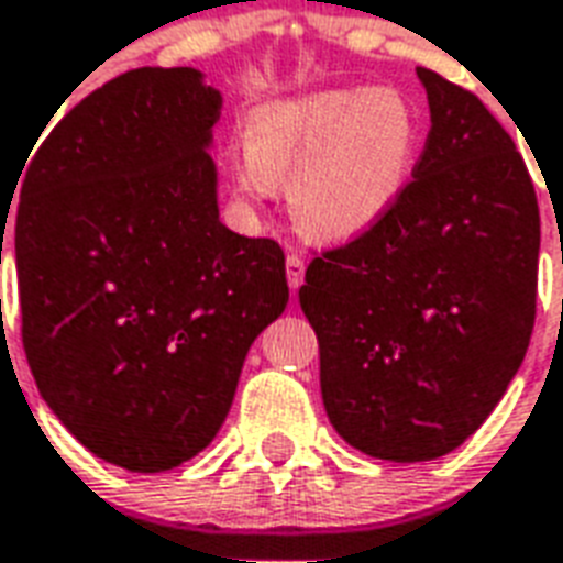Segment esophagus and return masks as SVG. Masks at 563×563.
I'll use <instances>...</instances> for the list:
<instances>
[{"label":"esophagus","mask_w":563,"mask_h":563,"mask_svg":"<svg viewBox=\"0 0 563 563\" xmlns=\"http://www.w3.org/2000/svg\"><path fill=\"white\" fill-rule=\"evenodd\" d=\"M303 260L298 256V253H292V256H286V280H289V289L292 292H298L301 289V283H303Z\"/></svg>","instance_id":"34e87169"}]
</instances>
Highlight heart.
Wrapping results in <instances>:
<instances>
[{"label": "heart", "mask_w": 563, "mask_h": 563, "mask_svg": "<svg viewBox=\"0 0 563 563\" xmlns=\"http://www.w3.org/2000/svg\"><path fill=\"white\" fill-rule=\"evenodd\" d=\"M418 112L399 91L343 86L260 103L232 166L247 199L289 181V202L310 235L352 241L399 206L415 173Z\"/></svg>", "instance_id": "heart-1"}]
</instances>
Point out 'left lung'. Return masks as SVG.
<instances>
[{
  "label": "left lung",
  "instance_id": "1",
  "mask_svg": "<svg viewBox=\"0 0 563 563\" xmlns=\"http://www.w3.org/2000/svg\"><path fill=\"white\" fill-rule=\"evenodd\" d=\"M430 136L399 206L316 256L303 316L328 420L352 448L427 462L460 448L522 366L540 211L510 133L472 91L418 68Z\"/></svg>",
  "mask_w": 563,
  "mask_h": 563
}]
</instances>
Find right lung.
<instances>
[{"mask_svg":"<svg viewBox=\"0 0 563 563\" xmlns=\"http://www.w3.org/2000/svg\"><path fill=\"white\" fill-rule=\"evenodd\" d=\"M220 107L197 68L128 70L49 131L20 190L32 376L65 430L128 472L206 451L289 301L280 244L220 223Z\"/></svg>","mask_w":563,"mask_h":563,"instance_id":"1","label":"right lung"}]
</instances>
